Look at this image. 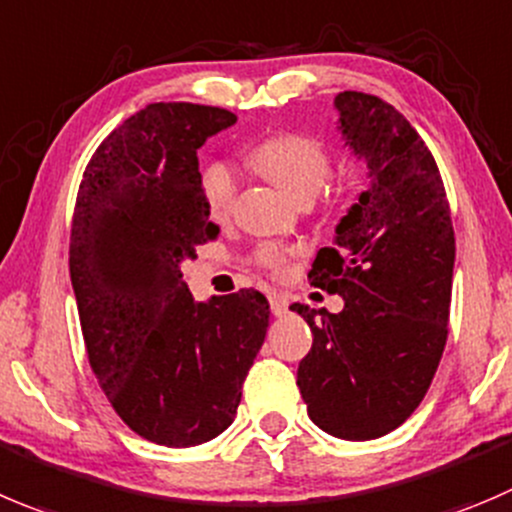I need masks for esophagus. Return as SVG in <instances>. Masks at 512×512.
Masks as SVG:
<instances>
[{
    "label": "esophagus",
    "mask_w": 512,
    "mask_h": 512,
    "mask_svg": "<svg viewBox=\"0 0 512 512\" xmlns=\"http://www.w3.org/2000/svg\"><path fill=\"white\" fill-rule=\"evenodd\" d=\"M269 304H271V314L274 316H284L286 309H289V299L284 294H269Z\"/></svg>",
    "instance_id": "1"
}]
</instances>
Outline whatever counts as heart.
I'll use <instances>...</instances> for the list:
<instances>
[{"mask_svg": "<svg viewBox=\"0 0 512 512\" xmlns=\"http://www.w3.org/2000/svg\"><path fill=\"white\" fill-rule=\"evenodd\" d=\"M251 165L264 173L271 183L281 188L294 201L319 196L321 188L332 175V155L329 148L314 135L284 133L264 140L251 150ZM236 198V175L228 165L213 163L203 170V201L213 218L228 216ZM259 261L266 269H279L281 253L264 246Z\"/></svg>", "mask_w": 512, "mask_h": 512, "instance_id": "1", "label": "heart"}]
</instances>
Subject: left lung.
<instances>
[{"label": "left lung", "instance_id": "left-lung-1", "mask_svg": "<svg viewBox=\"0 0 512 512\" xmlns=\"http://www.w3.org/2000/svg\"><path fill=\"white\" fill-rule=\"evenodd\" d=\"M334 105L372 183L309 271L344 309L316 319L291 306L314 334L296 384L314 425L374 440L420 407L445 352L455 231L435 158L405 115L367 92H339Z\"/></svg>", "mask_w": 512, "mask_h": 512}]
</instances>
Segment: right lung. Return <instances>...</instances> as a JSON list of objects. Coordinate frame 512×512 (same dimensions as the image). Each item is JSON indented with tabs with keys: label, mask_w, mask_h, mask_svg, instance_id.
<instances>
[{
	"label": "right lung",
	"mask_w": 512,
	"mask_h": 512,
	"mask_svg": "<svg viewBox=\"0 0 512 512\" xmlns=\"http://www.w3.org/2000/svg\"><path fill=\"white\" fill-rule=\"evenodd\" d=\"M233 123L223 107L153 102L102 140L77 191L70 279L87 359L120 420L155 445L231 425L269 326L259 291L193 301L180 274L218 236L198 148Z\"/></svg>",
	"instance_id": "right-lung-1"
}]
</instances>
